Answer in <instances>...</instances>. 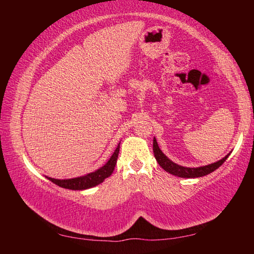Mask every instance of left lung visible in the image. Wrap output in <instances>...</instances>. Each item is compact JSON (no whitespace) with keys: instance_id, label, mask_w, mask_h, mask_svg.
I'll use <instances>...</instances> for the list:
<instances>
[{"instance_id":"obj_1","label":"left lung","mask_w":254,"mask_h":254,"mask_svg":"<svg viewBox=\"0 0 254 254\" xmlns=\"http://www.w3.org/2000/svg\"><path fill=\"white\" fill-rule=\"evenodd\" d=\"M153 153H154V157H156V160L159 163V166H160L163 170H166L167 173H169L174 176H177V177H180V178H198L213 173L214 170L220 168L226 159L229 158L231 152L229 154H226V156L223 159H221V160H218L214 163H210V165L203 166V167H196V168H189V167L180 166V165H177V163H175L174 161H171L170 159L161 151L158 145L156 137H153Z\"/></svg>"}]
</instances>
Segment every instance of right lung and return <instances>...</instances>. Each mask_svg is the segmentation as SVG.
Listing matches in <instances>:
<instances>
[{
	"label": "right lung",
	"instance_id": "obj_1",
	"mask_svg": "<svg viewBox=\"0 0 254 254\" xmlns=\"http://www.w3.org/2000/svg\"><path fill=\"white\" fill-rule=\"evenodd\" d=\"M119 151L120 143L118 144V147L115 149L113 154H112L111 158L109 159V161H107L104 166H102L101 168L93 171V173L70 179H55L51 177H47V176L46 178L49 179L50 182H53L54 184L58 185L59 187L71 189V190H84V189L95 187L97 185L102 184L107 177H110V176L113 174V170L115 168V165H117V160L119 157Z\"/></svg>",
	"mask_w": 254,
	"mask_h": 254
}]
</instances>
